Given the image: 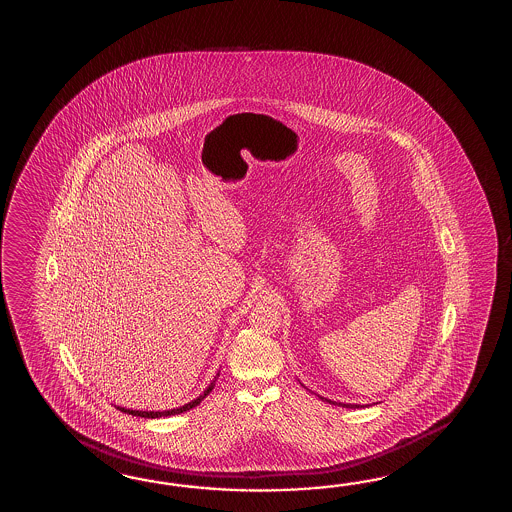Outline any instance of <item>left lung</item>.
I'll list each match as a JSON object with an SVG mask.
<instances>
[{
	"instance_id": "obj_1",
	"label": "left lung",
	"mask_w": 512,
	"mask_h": 512,
	"mask_svg": "<svg viewBox=\"0 0 512 512\" xmlns=\"http://www.w3.org/2000/svg\"><path fill=\"white\" fill-rule=\"evenodd\" d=\"M323 401H326V403H332V405H339V407H345V408H359L361 405H350V403H335V401H330V399H326V397H321Z\"/></svg>"
}]
</instances>
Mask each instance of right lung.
<instances>
[{
	"label": "right lung",
	"mask_w": 512,
	"mask_h": 512,
	"mask_svg": "<svg viewBox=\"0 0 512 512\" xmlns=\"http://www.w3.org/2000/svg\"><path fill=\"white\" fill-rule=\"evenodd\" d=\"M220 374V372H219ZM219 374L215 376V379L209 383L208 388L200 394L197 399H193V401H189V403H186V405H182V407L178 408H171V410H158V412H153V410H149V412H146V410H131V408H124V407H116L120 412H126V414H131V416H138V418H147V419H155V418H167V416H177V414H182V412H188V410H191V408L197 407V405H200V401L204 399V397L208 396L209 392L213 390V386H215V381H217V377H219Z\"/></svg>",
	"instance_id": "obj_1"
}]
</instances>
